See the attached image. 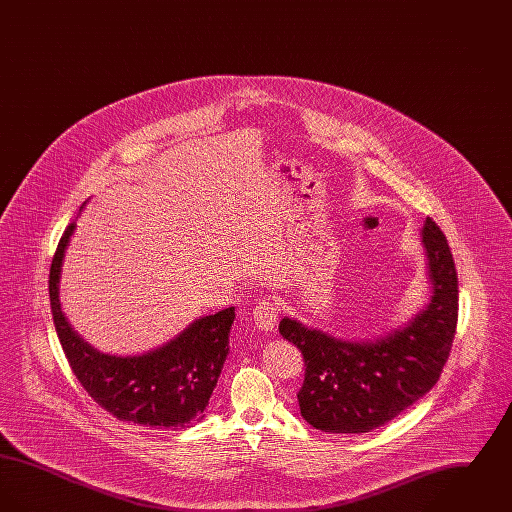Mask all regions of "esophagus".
Instances as JSON below:
<instances>
[{
  "label": "esophagus",
  "mask_w": 512,
  "mask_h": 512,
  "mask_svg": "<svg viewBox=\"0 0 512 512\" xmlns=\"http://www.w3.org/2000/svg\"><path fill=\"white\" fill-rule=\"evenodd\" d=\"M278 305L270 299L259 301V305L253 309V320L255 326L263 332H274L276 328V320H278Z\"/></svg>",
  "instance_id": "esophagus-1"
}]
</instances>
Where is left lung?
<instances>
[{
  "instance_id": "1",
  "label": "left lung",
  "mask_w": 512,
  "mask_h": 512,
  "mask_svg": "<svg viewBox=\"0 0 512 512\" xmlns=\"http://www.w3.org/2000/svg\"><path fill=\"white\" fill-rule=\"evenodd\" d=\"M432 295L403 328L374 341L338 340L292 318L278 330L305 361L297 393L301 416L330 434H365L409 409L436 386L459 317L455 261L434 220L422 226Z\"/></svg>"
}]
</instances>
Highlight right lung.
I'll return each instance as SVG.
<instances>
[{
  "label": "right lung",
  "mask_w": 512,
  "mask_h": 512,
  "mask_svg": "<svg viewBox=\"0 0 512 512\" xmlns=\"http://www.w3.org/2000/svg\"><path fill=\"white\" fill-rule=\"evenodd\" d=\"M74 228L76 222L67 226L53 255L49 303L57 338L76 380L101 409L122 422L178 430L201 420L230 351L234 307L197 318L174 340L144 355H105L82 340L61 311V267Z\"/></svg>",
  "instance_id": "obj_1"
}]
</instances>
